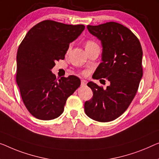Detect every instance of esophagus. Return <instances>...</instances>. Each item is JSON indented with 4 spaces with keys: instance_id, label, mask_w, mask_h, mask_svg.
<instances>
[{
    "instance_id": "1",
    "label": "esophagus",
    "mask_w": 159,
    "mask_h": 159,
    "mask_svg": "<svg viewBox=\"0 0 159 159\" xmlns=\"http://www.w3.org/2000/svg\"><path fill=\"white\" fill-rule=\"evenodd\" d=\"M86 84H87V80L82 79L81 80V86H86Z\"/></svg>"
}]
</instances>
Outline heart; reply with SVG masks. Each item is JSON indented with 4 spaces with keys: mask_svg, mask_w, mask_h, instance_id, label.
Listing matches in <instances>:
<instances>
[{
    "mask_svg": "<svg viewBox=\"0 0 159 159\" xmlns=\"http://www.w3.org/2000/svg\"><path fill=\"white\" fill-rule=\"evenodd\" d=\"M96 43L93 41H87L86 42V44H85V48L86 49L87 48H91V47H93L94 46H96Z\"/></svg>",
    "mask_w": 159,
    "mask_h": 159,
    "instance_id": "b5f03b06",
    "label": "heart"
}]
</instances>
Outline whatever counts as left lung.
<instances>
[{
	"mask_svg": "<svg viewBox=\"0 0 159 159\" xmlns=\"http://www.w3.org/2000/svg\"><path fill=\"white\" fill-rule=\"evenodd\" d=\"M87 28L100 40L103 48L102 62L93 79L100 82L101 79H106L110 85L103 89L93 82L88 83L93 96L85 103V113L97 121H111L125 112L136 96L143 75V51L136 35L120 23L89 25Z\"/></svg>",
	"mask_w": 159,
	"mask_h": 159,
	"instance_id": "8db88e82",
	"label": "left lung"
}]
</instances>
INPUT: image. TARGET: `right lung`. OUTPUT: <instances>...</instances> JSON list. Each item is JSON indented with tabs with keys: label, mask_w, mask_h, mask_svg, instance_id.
<instances>
[{
	"label": "right lung",
	"mask_w": 159,
	"mask_h": 159,
	"mask_svg": "<svg viewBox=\"0 0 159 159\" xmlns=\"http://www.w3.org/2000/svg\"><path fill=\"white\" fill-rule=\"evenodd\" d=\"M84 25H67L46 20L34 25L25 35L17 52L16 82L25 107L41 120L58 118L66 100L80 86L75 75L58 81L51 69L63 60L69 44L81 34Z\"/></svg>",
	"instance_id": "obj_1"
}]
</instances>
